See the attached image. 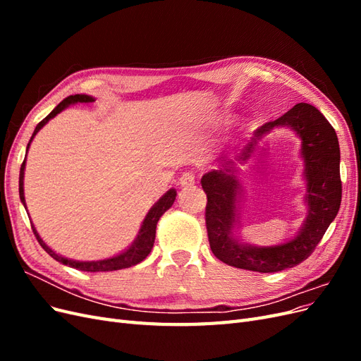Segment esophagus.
<instances>
[{
    "label": "esophagus",
    "instance_id": "esophagus-1",
    "mask_svg": "<svg viewBox=\"0 0 361 361\" xmlns=\"http://www.w3.org/2000/svg\"><path fill=\"white\" fill-rule=\"evenodd\" d=\"M179 185L182 188H191L195 185V174L191 173V171H187L183 173L180 179H179Z\"/></svg>",
    "mask_w": 361,
    "mask_h": 361
}]
</instances>
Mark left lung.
Returning <instances> with one entry per match:
<instances>
[{
	"label": "left lung",
	"mask_w": 361,
	"mask_h": 361,
	"mask_svg": "<svg viewBox=\"0 0 361 361\" xmlns=\"http://www.w3.org/2000/svg\"><path fill=\"white\" fill-rule=\"evenodd\" d=\"M277 126L292 128L302 141L301 154L307 180L305 200L309 215L301 232L292 241L262 248L236 243L233 226L236 195L241 187L235 176L236 167H228L233 162L224 159L220 170L206 173L202 178V188L207 197L204 220L211 250L221 262L235 268L277 272L297 267L313 253L341 207V149L336 130L310 104H297L274 122L257 128L243 154L236 158L238 162L243 164L253 155L257 141Z\"/></svg>",
	"instance_id": "1"
}]
</instances>
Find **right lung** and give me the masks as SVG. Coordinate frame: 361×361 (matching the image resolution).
I'll return each instance as SVG.
<instances>
[{
    "label": "right lung",
    "instance_id": "1",
    "mask_svg": "<svg viewBox=\"0 0 361 361\" xmlns=\"http://www.w3.org/2000/svg\"><path fill=\"white\" fill-rule=\"evenodd\" d=\"M94 99L92 96H87V94H72V96H68L66 99H63L54 110L42 120V122L36 126L35 133H32L31 138H30V143L32 141V138H35V135L39 133V129H42V126L48 123V120H51L52 117H56L60 111H63L64 108L69 106L71 104H90L93 102ZM30 143L27 146V152H28V147H30ZM24 170H25V159L23 162V166H20V171H19V197H20V202L24 203L25 206V197H24ZM174 199H176V191L174 190H170L167 191L166 194L162 195V197L154 204V207L149 211V214L146 215L143 224H141V228L140 232L135 238L134 244L130 245L126 251H123V253H120L118 256L116 257H111V259H105V260H96V262H76V260H69L66 257H61L59 256L56 251H52L45 243L42 241V238L39 236V233L36 232L35 226H31L32 232H35V236L37 238L39 244L42 245V248L47 251V253L56 259L57 262H60V264L63 265H68L71 268H75V269H80V271H89V272H97V271H116V269H123V268H129V267H134L137 264H140L141 260H145L149 253L152 247H154V243H155V233H157V224L159 221L161 215L169 211L170 207L173 206L174 203Z\"/></svg>",
    "mask_w": 361,
    "mask_h": 361
}]
</instances>
